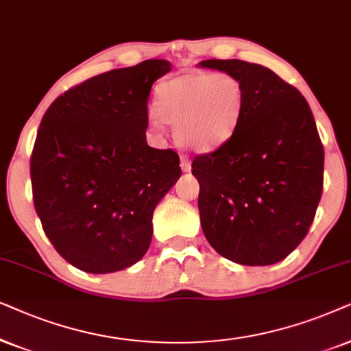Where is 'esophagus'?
<instances>
[{
    "mask_svg": "<svg viewBox=\"0 0 351 351\" xmlns=\"http://www.w3.org/2000/svg\"><path fill=\"white\" fill-rule=\"evenodd\" d=\"M181 170H183V171H189L191 170L189 160L186 157H181Z\"/></svg>",
    "mask_w": 351,
    "mask_h": 351,
    "instance_id": "obj_1",
    "label": "esophagus"
}]
</instances>
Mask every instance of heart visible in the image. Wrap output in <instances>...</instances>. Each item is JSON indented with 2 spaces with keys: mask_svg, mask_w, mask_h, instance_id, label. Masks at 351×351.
Instances as JSON below:
<instances>
[{
  "mask_svg": "<svg viewBox=\"0 0 351 351\" xmlns=\"http://www.w3.org/2000/svg\"><path fill=\"white\" fill-rule=\"evenodd\" d=\"M244 104L245 91L234 77L194 70L158 86L151 120L173 125L181 146L207 152L234 134Z\"/></svg>",
  "mask_w": 351,
  "mask_h": 351,
  "instance_id": "1",
  "label": "heart"
}]
</instances>
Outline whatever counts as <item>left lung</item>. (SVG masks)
I'll return each instance as SVG.
<instances>
[{"label": "left lung", "mask_w": 351, "mask_h": 351, "mask_svg": "<svg viewBox=\"0 0 351 351\" xmlns=\"http://www.w3.org/2000/svg\"><path fill=\"white\" fill-rule=\"evenodd\" d=\"M244 88L236 132L193 160L199 213L210 245L239 265L281 261L305 239L322 194L324 149L302 93L273 70L208 59Z\"/></svg>", "instance_id": "1"}]
</instances>
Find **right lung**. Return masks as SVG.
Wrapping results in <instances>:
<instances>
[{
  "label": "right lung",
  "mask_w": 351,
  "mask_h": 351,
  "mask_svg": "<svg viewBox=\"0 0 351 351\" xmlns=\"http://www.w3.org/2000/svg\"><path fill=\"white\" fill-rule=\"evenodd\" d=\"M170 67L149 59L96 75L43 115L30 157L34 205L75 268L114 273L151 245L154 208L181 176L178 154L146 141L152 83Z\"/></svg>",
  "instance_id": "add662e5"
}]
</instances>
